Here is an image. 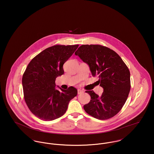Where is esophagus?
Returning a JSON list of instances; mask_svg holds the SVG:
<instances>
[{"label":"esophagus","mask_w":154,"mask_h":154,"mask_svg":"<svg viewBox=\"0 0 154 154\" xmlns=\"http://www.w3.org/2000/svg\"><path fill=\"white\" fill-rule=\"evenodd\" d=\"M82 93H84V91H82L81 89H78V94H81Z\"/></svg>","instance_id":"obj_1"}]
</instances>
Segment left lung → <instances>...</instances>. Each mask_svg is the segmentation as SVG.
I'll list each match as a JSON object with an SVG mask.
<instances>
[{
  "mask_svg": "<svg viewBox=\"0 0 154 154\" xmlns=\"http://www.w3.org/2000/svg\"><path fill=\"white\" fill-rule=\"evenodd\" d=\"M88 64L92 75L97 76L104 89L101 97L93 91H86L91 96L85 111L94 118L107 120L122 110L131 90L130 71L114 51L99 44L82 45L75 53Z\"/></svg>",
  "mask_w": 154,
  "mask_h": 154,
  "instance_id": "left-lung-1",
  "label": "left lung"
}]
</instances>
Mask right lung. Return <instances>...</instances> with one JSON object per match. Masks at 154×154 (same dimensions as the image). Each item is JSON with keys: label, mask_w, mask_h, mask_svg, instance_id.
<instances>
[{"label": "right lung", "mask_w": 154, "mask_h": 154, "mask_svg": "<svg viewBox=\"0 0 154 154\" xmlns=\"http://www.w3.org/2000/svg\"><path fill=\"white\" fill-rule=\"evenodd\" d=\"M79 45H55L34 57L26 67L22 83L25 101L31 112L44 121L62 116L69 101L77 95L73 87L67 89H55L56 78L63 75V64Z\"/></svg>", "instance_id": "1"}]
</instances>
